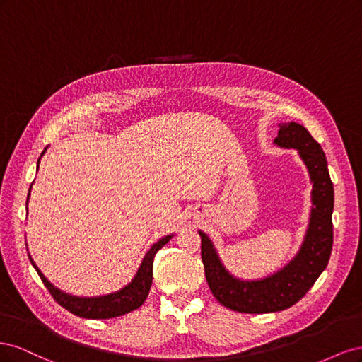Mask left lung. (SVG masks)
I'll use <instances>...</instances> for the list:
<instances>
[{"mask_svg": "<svg viewBox=\"0 0 362 362\" xmlns=\"http://www.w3.org/2000/svg\"><path fill=\"white\" fill-rule=\"evenodd\" d=\"M273 144L298 151L313 184L308 228L296 255L286 266L264 278L242 279L223 266L213 240L204 231H198L208 287L226 308L246 314L276 313L299 302L326 269L334 242V185L322 146L298 122L279 124V133Z\"/></svg>", "mask_w": 362, "mask_h": 362, "instance_id": "8db88e82", "label": "left lung"}]
</instances>
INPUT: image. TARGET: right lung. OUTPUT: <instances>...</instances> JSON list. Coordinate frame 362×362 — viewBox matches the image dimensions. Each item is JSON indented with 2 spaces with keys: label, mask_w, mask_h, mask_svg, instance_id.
Returning a JSON list of instances; mask_svg holds the SVG:
<instances>
[{
  "label": "right lung",
  "mask_w": 362,
  "mask_h": 362,
  "mask_svg": "<svg viewBox=\"0 0 362 362\" xmlns=\"http://www.w3.org/2000/svg\"><path fill=\"white\" fill-rule=\"evenodd\" d=\"M45 151L47 148L43 149V152L37 160V169H39L40 158L43 157V154H45ZM31 187L33 184L30 185L28 196H27V213H28V201H30ZM172 237L173 234L164 235L148 249L144 259L140 262L134 278L131 279L127 286H124L117 291L103 294V296H90V298L89 296L69 294L66 291L57 288L56 286H52V284L45 278V275L40 272V269L36 266V262L33 261L31 255L28 257L33 267L36 269L40 279L43 281V284H45V287L52 294V298L56 299L57 303L62 305L64 310H68L69 313L78 317H83V319H93V320L113 319V317L128 314L144 305L152 286V266H154V257L164 245L169 243V240Z\"/></svg>",
  "instance_id": "1"
}]
</instances>
